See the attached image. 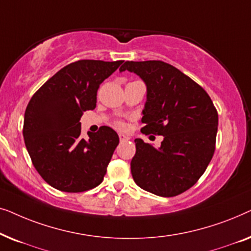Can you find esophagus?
Wrapping results in <instances>:
<instances>
[{
	"label": "esophagus",
	"instance_id": "esophagus-1",
	"mask_svg": "<svg viewBox=\"0 0 251 251\" xmlns=\"http://www.w3.org/2000/svg\"><path fill=\"white\" fill-rule=\"evenodd\" d=\"M119 138H120V142H126V140H129V139H130L128 136L123 135V133H120V135H119Z\"/></svg>",
	"mask_w": 251,
	"mask_h": 251
}]
</instances>
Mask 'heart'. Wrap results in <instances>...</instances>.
<instances>
[{"instance_id":"1","label":"heart","mask_w":251,"mask_h":251,"mask_svg":"<svg viewBox=\"0 0 251 251\" xmlns=\"http://www.w3.org/2000/svg\"><path fill=\"white\" fill-rule=\"evenodd\" d=\"M115 125H116V126H118L119 129H123V128H125V123L121 122V121H118V122L115 123Z\"/></svg>"}]
</instances>
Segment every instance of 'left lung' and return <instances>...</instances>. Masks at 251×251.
Masks as SVG:
<instances>
[{"label":"left lung","instance_id":"1","mask_svg":"<svg viewBox=\"0 0 251 251\" xmlns=\"http://www.w3.org/2000/svg\"><path fill=\"white\" fill-rule=\"evenodd\" d=\"M126 70L139 75L147 87L142 132L163 136L159 149L135 139L132 178L151 193L176 197L197 183L212 159L217 109L207 91L173 65L126 61L120 72Z\"/></svg>","mask_w":251,"mask_h":251}]
</instances>
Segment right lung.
Instances as JSON below:
<instances>
[{
    "instance_id": "obj_1",
    "label": "right lung",
    "mask_w": 251,
    "mask_h": 251,
    "mask_svg": "<svg viewBox=\"0 0 251 251\" xmlns=\"http://www.w3.org/2000/svg\"><path fill=\"white\" fill-rule=\"evenodd\" d=\"M123 60H78L58 71L30 98L24 118L26 149L40 176L56 190L98 186L119 144L109 126L82 138L80 119L96 108L97 90Z\"/></svg>"
}]
</instances>
